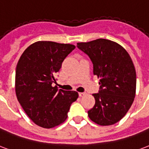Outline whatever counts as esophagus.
I'll return each mask as SVG.
<instances>
[{"label":"esophagus","mask_w":149,"mask_h":149,"mask_svg":"<svg viewBox=\"0 0 149 149\" xmlns=\"http://www.w3.org/2000/svg\"><path fill=\"white\" fill-rule=\"evenodd\" d=\"M86 94H87L86 92H79V96L83 97V96H84Z\"/></svg>","instance_id":"obj_1"}]
</instances>
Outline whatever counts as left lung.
<instances>
[{"label": "left lung", "mask_w": 149, "mask_h": 149, "mask_svg": "<svg viewBox=\"0 0 149 149\" xmlns=\"http://www.w3.org/2000/svg\"><path fill=\"white\" fill-rule=\"evenodd\" d=\"M77 47L90 58L93 73L100 78V90L92 95L95 103L88 111V117L98 125L115 124L125 116L135 98L133 61L122 46L108 39L78 42Z\"/></svg>", "instance_id": "left-lung-1"}]
</instances>
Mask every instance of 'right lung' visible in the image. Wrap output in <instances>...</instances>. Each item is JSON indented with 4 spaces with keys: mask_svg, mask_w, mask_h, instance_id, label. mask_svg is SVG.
Listing matches in <instances>:
<instances>
[{
    "mask_svg": "<svg viewBox=\"0 0 149 149\" xmlns=\"http://www.w3.org/2000/svg\"><path fill=\"white\" fill-rule=\"evenodd\" d=\"M75 47L38 41L24 50L17 63V100L27 116L41 127L49 129L65 122L70 106L77 100V91L58 90L52 86L63 61Z\"/></svg>",
    "mask_w": 149,
    "mask_h": 149,
    "instance_id": "add662e5",
    "label": "right lung"
}]
</instances>
